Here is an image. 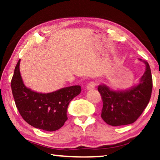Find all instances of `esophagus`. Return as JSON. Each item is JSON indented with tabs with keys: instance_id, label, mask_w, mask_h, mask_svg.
<instances>
[{
	"instance_id": "obj_1",
	"label": "esophagus",
	"mask_w": 160,
	"mask_h": 160,
	"mask_svg": "<svg viewBox=\"0 0 160 160\" xmlns=\"http://www.w3.org/2000/svg\"><path fill=\"white\" fill-rule=\"evenodd\" d=\"M96 87V82H94V81H91V82H89L87 85V90H93V89L95 88Z\"/></svg>"
}]
</instances>
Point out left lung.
I'll use <instances>...</instances> for the list:
<instances>
[{
  "instance_id": "left-lung-1",
  "label": "left lung",
  "mask_w": 160,
  "mask_h": 160,
  "mask_svg": "<svg viewBox=\"0 0 160 160\" xmlns=\"http://www.w3.org/2000/svg\"><path fill=\"white\" fill-rule=\"evenodd\" d=\"M140 60L145 64L146 69L138 85L123 92L112 91L104 85L98 87L103 102L101 116L110 126H124L134 123L150 102L152 90L150 68L147 61L140 58Z\"/></svg>"
}]
</instances>
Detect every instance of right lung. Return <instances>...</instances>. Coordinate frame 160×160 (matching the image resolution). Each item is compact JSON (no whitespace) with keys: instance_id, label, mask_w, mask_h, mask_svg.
Listing matches in <instances>:
<instances>
[{"instance_id":"obj_1","label":"right lung","mask_w":160,"mask_h":160,"mask_svg":"<svg viewBox=\"0 0 160 160\" xmlns=\"http://www.w3.org/2000/svg\"><path fill=\"white\" fill-rule=\"evenodd\" d=\"M20 59L11 80L12 95L19 113L34 128L47 131L61 128L68 119L69 103L80 93L81 87L70 86L47 94L35 92L24 85L20 73Z\"/></svg>"}]
</instances>
